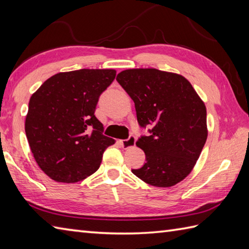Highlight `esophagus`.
Segmentation results:
<instances>
[{
    "label": "esophagus",
    "mask_w": 249,
    "mask_h": 249,
    "mask_svg": "<svg viewBox=\"0 0 249 249\" xmlns=\"http://www.w3.org/2000/svg\"><path fill=\"white\" fill-rule=\"evenodd\" d=\"M135 143H136V137L134 135H130L128 137V139L121 140V144L123 147H131L135 145Z\"/></svg>",
    "instance_id": "esophagus-1"
}]
</instances>
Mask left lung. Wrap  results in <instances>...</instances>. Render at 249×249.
I'll return each mask as SVG.
<instances>
[{"mask_svg":"<svg viewBox=\"0 0 249 249\" xmlns=\"http://www.w3.org/2000/svg\"><path fill=\"white\" fill-rule=\"evenodd\" d=\"M116 81L134 100L140 127H151L136 142L144 151V165L131 172L156 187L181 182L208 138L203 102L187 79L155 68L123 71Z\"/></svg>","mask_w":249,"mask_h":249,"instance_id":"8db88e82","label":"left lung"}]
</instances>
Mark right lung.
<instances>
[{"mask_svg": "<svg viewBox=\"0 0 249 249\" xmlns=\"http://www.w3.org/2000/svg\"><path fill=\"white\" fill-rule=\"evenodd\" d=\"M115 75L114 70L59 72L31 96L26 138L36 162L54 181L76 183L89 177L114 143L94 112Z\"/></svg>", "mask_w": 249, "mask_h": 249, "instance_id": "obj_1", "label": "right lung"}]
</instances>
